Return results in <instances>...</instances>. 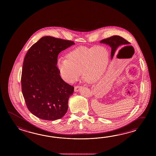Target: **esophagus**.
I'll return each mask as SVG.
<instances>
[{"instance_id":"esophagus-1","label":"esophagus","mask_w":156,"mask_h":156,"mask_svg":"<svg viewBox=\"0 0 156 156\" xmlns=\"http://www.w3.org/2000/svg\"><path fill=\"white\" fill-rule=\"evenodd\" d=\"M81 88H82V87L81 86H75V88H74V91H75V92H78Z\"/></svg>"}]
</instances>
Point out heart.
<instances>
[{"label": "heart", "instance_id": "1", "mask_svg": "<svg viewBox=\"0 0 156 156\" xmlns=\"http://www.w3.org/2000/svg\"><path fill=\"white\" fill-rule=\"evenodd\" d=\"M109 58V52L104 47H81L68 53L67 58L58 57L57 68L66 83H74L79 79L83 72V79L85 81L95 83L105 73Z\"/></svg>", "mask_w": 156, "mask_h": 156}]
</instances>
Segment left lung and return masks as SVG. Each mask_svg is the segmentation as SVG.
Wrapping results in <instances>:
<instances>
[{"instance_id": "1", "label": "left lung", "mask_w": 156, "mask_h": 156, "mask_svg": "<svg viewBox=\"0 0 156 156\" xmlns=\"http://www.w3.org/2000/svg\"><path fill=\"white\" fill-rule=\"evenodd\" d=\"M100 42L106 44L111 47L112 59H113V56L115 55V53L119 47L123 46L124 44H130L128 41L123 38V37L119 36H113L110 37L109 38L101 40Z\"/></svg>"}]
</instances>
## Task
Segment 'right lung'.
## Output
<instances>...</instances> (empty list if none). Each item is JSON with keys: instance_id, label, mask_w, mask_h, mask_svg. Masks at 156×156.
I'll return each mask as SVG.
<instances>
[{"instance_id": "1", "label": "right lung", "mask_w": 156, "mask_h": 156, "mask_svg": "<svg viewBox=\"0 0 156 156\" xmlns=\"http://www.w3.org/2000/svg\"><path fill=\"white\" fill-rule=\"evenodd\" d=\"M73 44L71 41L43 37L26 55L21 76L22 94L30 112L40 119L55 120L66 113L74 87L62 79L56 62L58 54Z\"/></svg>"}]
</instances>
